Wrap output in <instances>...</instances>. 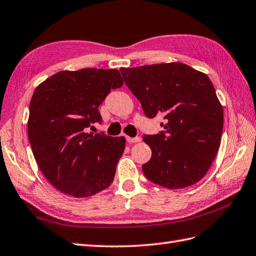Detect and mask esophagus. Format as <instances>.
<instances>
[{"mask_svg":"<svg viewBox=\"0 0 256 256\" xmlns=\"http://www.w3.org/2000/svg\"><path fill=\"white\" fill-rule=\"evenodd\" d=\"M126 140L130 142V144H134V142H140L142 140L140 137H126Z\"/></svg>","mask_w":256,"mask_h":256,"instance_id":"esophagus-1","label":"esophagus"}]
</instances>
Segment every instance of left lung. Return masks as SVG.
Wrapping results in <instances>:
<instances>
[{
	"instance_id": "8db88e82",
	"label": "left lung",
	"mask_w": 256,
	"mask_h": 256,
	"mask_svg": "<svg viewBox=\"0 0 256 256\" xmlns=\"http://www.w3.org/2000/svg\"><path fill=\"white\" fill-rule=\"evenodd\" d=\"M120 70L144 114L166 120L160 134L142 136L152 151L144 176L167 188L195 184L212 164L223 130V108L209 77L179 62Z\"/></svg>"
}]
</instances>
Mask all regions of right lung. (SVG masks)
I'll return each mask as SVG.
<instances>
[{
    "instance_id": "obj_1",
    "label": "right lung",
    "mask_w": 256,
    "mask_h": 256,
    "mask_svg": "<svg viewBox=\"0 0 256 256\" xmlns=\"http://www.w3.org/2000/svg\"><path fill=\"white\" fill-rule=\"evenodd\" d=\"M122 86L118 70L82 68L58 72L36 86L28 140L44 176L62 193L90 197L112 182L126 140L86 130L102 122L98 106Z\"/></svg>"
}]
</instances>
